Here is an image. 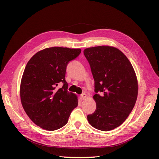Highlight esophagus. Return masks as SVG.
Masks as SVG:
<instances>
[{"label": "esophagus", "mask_w": 159, "mask_h": 159, "mask_svg": "<svg viewBox=\"0 0 159 159\" xmlns=\"http://www.w3.org/2000/svg\"><path fill=\"white\" fill-rule=\"evenodd\" d=\"M82 95V96H83V95Z\"/></svg>", "instance_id": "esophagus-1"}]
</instances>
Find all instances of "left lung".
Wrapping results in <instances>:
<instances>
[{"mask_svg": "<svg viewBox=\"0 0 159 159\" xmlns=\"http://www.w3.org/2000/svg\"><path fill=\"white\" fill-rule=\"evenodd\" d=\"M80 53V49L52 47L37 52L27 63L20 83L21 103L28 116L42 129L55 131L64 127L78 106V96L68 91L65 75L69 61ZM60 82L63 83L61 87Z\"/></svg>", "mask_w": 159, "mask_h": 159, "instance_id": "left-lung-1", "label": "left lung"}]
</instances>
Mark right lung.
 I'll return each mask as SVG.
<instances>
[{"label":"right lung","instance_id":"add662e5","mask_svg":"<svg viewBox=\"0 0 159 159\" xmlns=\"http://www.w3.org/2000/svg\"><path fill=\"white\" fill-rule=\"evenodd\" d=\"M84 54L95 80V112L88 115L91 126L113 130L125 121L136 103L138 82L127 57L116 48L102 46L86 48ZM100 93V94H98Z\"/></svg>","mask_w":159,"mask_h":159}]
</instances>
